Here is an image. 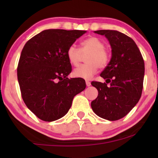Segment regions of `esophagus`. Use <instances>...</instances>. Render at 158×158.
<instances>
[{
  "mask_svg": "<svg viewBox=\"0 0 158 158\" xmlns=\"http://www.w3.org/2000/svg\"><path fill=\"white\" fill-rule=\"evenodd\" d=\"M85 83H86V85L88 87H89V86H90V85H91V84H90V81H85Z\"/></svg>",
  "mask_w": 158,
  "mask_h": 158,
  "instance_id": "esophagus-1",
  "label": "esophagus"
}]
</instances>
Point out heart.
<instances>
[{"label":"heart","mask_w":158,"mask_h":158,"mask_svg":"<svg viewBox=\"0 0 158 158\" xmlns=\"http://www.w3.org/2000/svg\"><path fill=\"white\" fill-rule=\"evenodd\" d=\"M86 64L81 65L73 71L75 77L90 79L95 75L98 69L106 68L109 63L110 54L106 48V44L99 38L90 36L81 42V49L72 44L67 50L69 62L77 67L80 64L82 56L86 55Z\"/></svg>","instance_id":"obj_1"}]
</instances>
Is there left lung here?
Instances as JSON below:
<instances>
[{
  "label": "left lung",
  "mask_w": 158,
  "mask_h": 158,
  "mask_svg": "<svg viewBox=\"0 0 158 158\" xmlns=\"http://www.w3.org/2000/svg\"><path fill=\"white\" fill-rule=\"evenodd\" d=\"M95 32L108 39L112 56L100 73V77L106 79V82H91L98 90V97L91 102V108L94 113L103 119L118 120L129 113L140 99L144 60L137 44L128 35L109 30Z\"/></svg>",
  "instance_id": "8db88e82"
}]
</instances>
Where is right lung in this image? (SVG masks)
Instances as JSON below:
<instances>
[{
    "mask_svg": "<svg viewBox=\"0 0 158 158\" xmlns=\"http://www.w3.org/2000/svg\"><path fill=\"white\" fill-rule=\"evenodd\" d=\"M85 32L46 30L23 47L17 68L21 97L41 120L52 122L64 117L73 97L86 88L83 79L67 77L72 71L67 50Z\"/></svg>",
    "mask_w": 158,
    "mask_h": 158,
    "instance_id": "obj_1",
    "label": "right lung"
}]
</instances>
